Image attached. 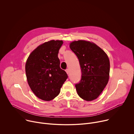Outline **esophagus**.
Returning a JSON list of instances; mask_svg holds the SVG:
<instances>
[{"label": "esophagus", "instance_id": "obj_1", "mask_svg": "<svg viewBox=\"0 0 134 134\" xmlns=\"http://www.w3.org/2000/svg\"><path fill=\"white\" fill-rule=\"evenodd\" d=\"M66 72H67V74H68L69 73V69H66Z\"/></svg>", "mask_w": 134, "mask_h": 134}]
</instances>
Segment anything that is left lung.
Segmentation results:
<instances>
[{
  "instance_id": "obj_1",
  "label": "left lung",
  "mask_w": 134,
  "mask_h": 134,
  "mask_svg": "<svg viewBox=\"0 0 134 134\" xmlns=\"http://www.w3.org/2000/svg\"><path fill=\"white\" fill-rule=\"evenodd\" d=\"M70 48L77 57L82 71L81 80L75 84L78 95L87 101L96 99L109 81L108 55L97 45L84 40L71 42Z\"/></svg>"
}]
</instances>
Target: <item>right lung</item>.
<instances>
[{
	"label": "right lung",
	"instance_id": "add662e5",
	"mask_svg": "<svg viewBox=\"0 0 134 134\" xmlns=\"http://www.w3.org/2000/svg\"><path fill=\"white\" fill-rule=\"evenodd\" d=\"M63 41L51 40L37 47L30 54L25 65L28 84L34 94L44 101L58 96L68 78L60 68L58 57Z\"/></svg>",
	"mask_w": 134,
	"mask_h": 134
}]
</instances>
